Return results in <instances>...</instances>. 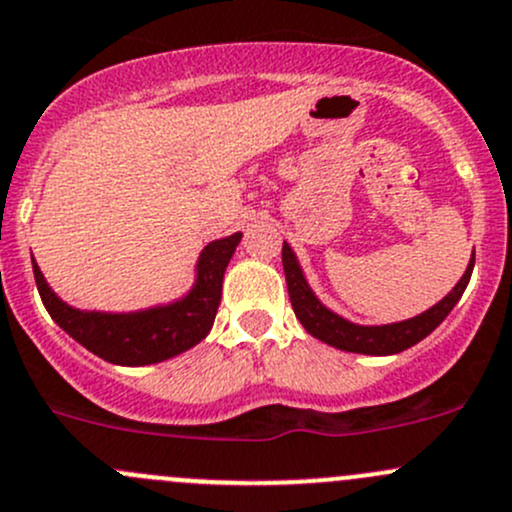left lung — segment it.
<instances>
[{"label": "left lung", "mask_w": 512, "mask_h": 512, "mask_svg": "<svg viewBox=\"0 0 512 512\" xmlns=\"http://www.w3.org/2000/svg\"><path fill=\"white\" fill-rule=\"evenodd\" d=\"M282 265L284 277H287L292 309L294 314H297L299 324L306 328V333L319 338L326 346L338 348V351L363 355H395L412 348L414 343H419L422 338H427L429 333L449 316V311L459 304L461 294L469 287V279L473 272V255L469 265H466L464 277L456 282V287L451 289L444 299L437 301L434 306H429L422 314L412 316V319L378 326L355 324V321L336 314L333 309H328L324 301L316 297L314 289H311L309 279H306L304 270H301L297 252L292 250V245H289L287 240H284L282 247Z\"/></svg>", "instance_id": "8db88e82"}]
</instances>
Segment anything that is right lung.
<instances>
[{
    "label": "right lung",
    "mask_w": 512,
    "mask_h": 512,
    "mask_svg": "<svg viewBox=\"0 0 512 512\" xmlns=\"http://www.w3.org/2000/svg\"><path fill=\"white\" fill-rule=\"evenodd\" d=\"M240 240L242 233H233L208 242L198 255L193 284L186 294L137 311L75 309L48 287L36 260L31 262L43 306L68 336L107 363L139 368L176 358L211 333L225 270Z\"/></svg>",
    "instance_id": "right-lung-1"
}]
</instances>
